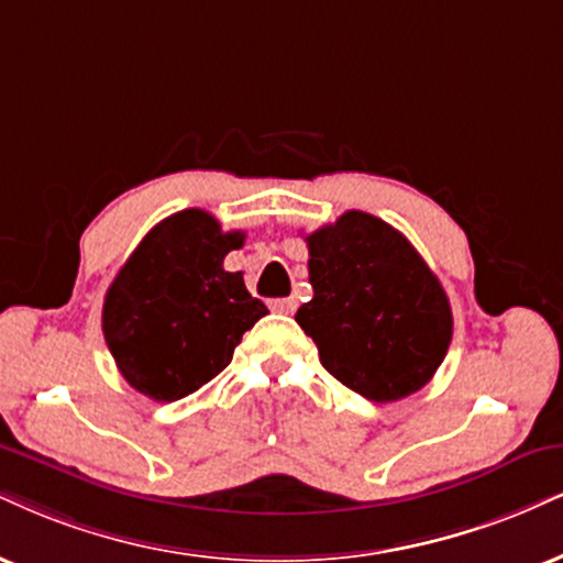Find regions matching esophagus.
<instances>
[{"instance_id":"obj_1","label":"esophagus","mask_w":563,"mask_h":563,"mask_svg":"<svg viewBox=\"0 0 563 563\" xmlns=\"http://www.w3.org/2000/svg\"><path fill=\"white\" fill-rule=\"evenodd\" d=\"M271 310H276V313H295L297 310V300L295 297H279V300H271Z\"/></svg>"}]
</instances>
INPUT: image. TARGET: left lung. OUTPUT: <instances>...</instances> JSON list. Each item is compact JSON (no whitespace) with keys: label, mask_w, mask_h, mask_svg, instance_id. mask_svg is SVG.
Wrapping results in <instances>:
<instances>
[{"label":"left lung","mask_w":563,"mask_h":563,"mask_svg":"<svg viewBox=\"0 0 563 563\" xmlns=\"http://www.w3.org/2000/svg\"><path fill=\"white\" fill-rule=\"evenodd\" d=\"M308 242L313 300L295 321L325 371L371 401H397L433 378L451 344L449 297L405 234L346 211Z\"/></svg>","instance_id":"8db88e82"}]
</instances>
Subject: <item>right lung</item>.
Wrapping results in <instances>:
<instances>
[{
	"label": "right lung",
	"instance_id": "right-lung-1",
	"mask_svg": "<svg viewBox=\"0 0 563 563\" xmlns=\"http://www.w3.org/2000/svg\"><path fill=\"white\" fill-rule=\"evenodd\" d=\"M245 232H221L208 211L187 208L158 221L103 297L101 329L135 391L177 401L217 378L234 346L268 313L242 271H224Z\"/></svg>",
	"mask_w": 563,
	"mask_h": 563
}]
</instances>
